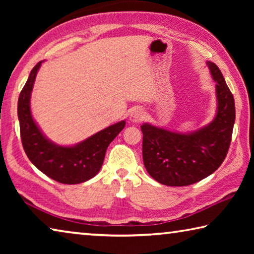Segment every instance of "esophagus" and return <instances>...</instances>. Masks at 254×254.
<instances>
[{"label":"esophagus","instance_id":"esophagus-1","mask_svg":"<svg viewBox=\"0 0 254 254\" xmlns=\"http://www.w3.org/2000/svg\"><path fill=\"white\" fill-rule=\"evenodd\" d=\"M144 119V111L142 109H135L133 110L132 113L130 114V122L132 123H139Z\"/></svg>","mask_w":254,"mask_h":254}]
</instances>
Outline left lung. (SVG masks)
Instances as JSON below:
<instances>
[{
    "label": "left lung",
    "instance_id": "1",
    "mask_svg": "<svg viewBox=\"0 0 254 254\" xmlns=\"http://www.w3.org/2000/svg\"><path fill=\"white\" fill-rule=\"evenodd\" d=\"M216 83V113L198 130L182 133L143 123L142 156L149 175L166 186H188L208 177L229 151L235 122L234 97L214 63L207 62Z\"/></svg>",
    "mask_w": 254,
    "mask_h": 254
}]
</instances>
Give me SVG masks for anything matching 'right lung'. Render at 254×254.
<instances>
[{
  "mask_svg": "<svg viewBox=\"0 0 254 254\" xmlns=\"http://www.w3.org/2000/svg\"><path fill=\"white\" fill-rule=\"evenodd\" d=\"M41 64L38 63L30 72L18 101L23 149L29 160L49 178L67 185L85 183L98 174L107 147L126 127V121L112 124L76 144L60 145L53 142L38 127L30 107L33 84Z\"/></svg>",
  "mask_w": 254,
  "mask_h": 254,
  "instance_id": "1",
  "label": "right lung"
}]
</instances>
